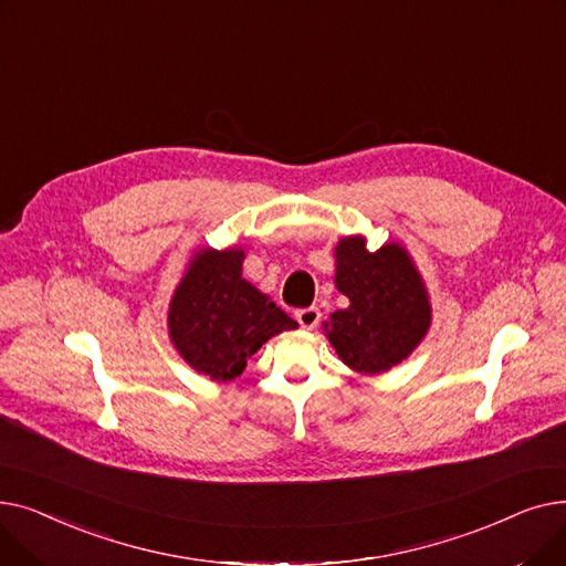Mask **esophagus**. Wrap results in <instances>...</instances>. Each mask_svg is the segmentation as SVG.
Here are the masks:
<instances>
[{"instance_id": "esophagus-1", "label": "esophagus", "mask_w": 566, "mask_h": 566, "mask_svg": "<svg viewBox=\"0 0 566 566\" xmlns=\"http://www.w3.org/2000/svg\"><path fill=\"white\" fill-rule=\"evenodd\" d=\"M295 321H298L305 331H314L318 321H321V312H318V307L298 310V312H295Z\"/></svg>"}]
</instances>
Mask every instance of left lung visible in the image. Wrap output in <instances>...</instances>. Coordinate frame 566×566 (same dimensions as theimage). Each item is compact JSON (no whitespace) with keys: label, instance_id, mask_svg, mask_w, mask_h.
Here are the masks:
<instances>
[{"label":"left lung","instance_id":"8db88e82","mask_svg":"<svg viewBox=\"0 0 566 566\" xmlns=\"http://www.w3.org/2000/svg\"><path fill=\"white\" fill-rule=\"evenodd\" d=\"M335 284L348 298L325 323L333 348L353 371L376 376L418 348L431 325V303L410 254L399 243L369 252L363 235L335 248Z\"/></svg>","mask_w":566,"mask_h":566}]
</instances>
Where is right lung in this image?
<instances>
[{"label":"right lung","mask_w":566,"mask_h":566,"mask_svg":"<svg viewBox=\"0 0 566 566\" xmlns=\"http://www.w3.org/2000/svg\"><path fill=\"white\" fill-rule=\"evenodd\" d=\"M245 252L199 250L178 282L167 314L169 339L199 374L227 382L243 374L248 358L295 323L265 293L241 277Z\"/></svg>","instance_id":"obj_1"}]
</instances>
